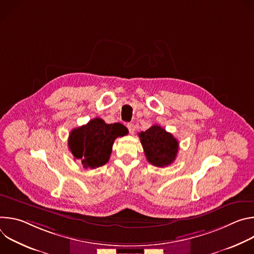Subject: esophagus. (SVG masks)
<instances>
[{
	"mask_svg": "<svg viewBox=\"0 0 254 254\" xmlns=\"http://www.w3.org/2000/svg\"><path fill=\"white\" fill-rule=\"evenodd\" d=\"M127 127L128 128V131H129V133H133L134 132V129H135V127H134V126H133V124H131V123H129V124H127Z\"/></svg>",
	"mask_w": 254,
	"mask_h": 254,
	"instance_id": "esophagus-1",
	"label": "esophagus"
}]
</instances>
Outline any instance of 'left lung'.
Instances as JSON below:
<instances>
[{
	"label": "left lung",
	"instance_id": "1",
	"mask_svg": "<svg viewBox=\"0 0 254 254\" xmlns=\"http://www.w3.org/2000/svg\"><path fill=\"white\" fill-rule=\"evenodd\" d=\"M138 136L149 163L162 168L171 165L175 161L179 142L165 128L156 125L146 131H140Z\"/></svg>",
	"mask_w": 254,
	"mask_h": 254
}]
</instances>
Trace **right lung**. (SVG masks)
<instances>
[{"label":"right lung","mask_w":254,"mask_h":254,"mask_svg":"<svg viewBox=\"0 0 254 254\" xmlns=\"http://www.w3.org/2000/svg\"><path fill=\"white\" fill-rule=\"evenodd\" d=\"M127 133V129L122 124L107 125L103 120L95 118L72 129L68 147L73 157L81 161L83 168L95 169L108 162L115 139Z\"/></svg>","instance_id":"add662e5"}]
</instances>
